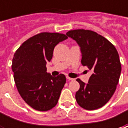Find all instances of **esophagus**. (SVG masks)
<instances>
[{"mask_svg": "<svg viewBox=\"0 0 128 128\" xmlns=\"http://www.w3.org/2000/svg\"><path fill=\"white\" fill-rule=\"evenodd\" d=\"M66 78L68 80H74V78H70L69 76H67Z\"/></svg>", "mask_w": 128, "mask_h": 128, "instance_id": "34e87169", "label": "esophagus"}]
</instances>
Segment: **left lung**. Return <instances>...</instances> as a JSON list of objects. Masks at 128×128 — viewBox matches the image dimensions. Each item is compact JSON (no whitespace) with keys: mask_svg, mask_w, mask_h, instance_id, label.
I'll return each mask as SVG.
<instances>
[{"mask_svg":"<svg viewBox=\"0 0 128 128\" xmlns=\"http://www.w3.org/2000/svg\"><path fill=\"white\" fill-rule=\"evenodd\" d=\"M66 35L80 47L81 63L93 72L88 84L78 78L80 89L76 99L81 108L93 110L109 101L119 82L121 64L115 46L106 38L90 30H70Z\"/></svg>","mask_w":128,"mask_h":128,"instance_id":"1","label":"left lung"}]
</instances>
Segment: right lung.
I'll list each match as a JSON object with an SVG mask.
<instances>
[{"mask_svg": "<svg viewBox=\"0 0 128 128\" xmlns=\"http://www.w3.org/2000/svg\"><path fill=\"white\" fill-rule=\"evenodd\" d=\"M58 32H40L28 38L16 51L12 70L19 94L33 109L48 111L56 106L66 78L51 76L46 63L52 58L58 43L67 39Z\"/></svg>", "mask_w": 128, "mask_h": 128, "instance_id": "right-lung-1", "label": "right lung"}]
</instances>
